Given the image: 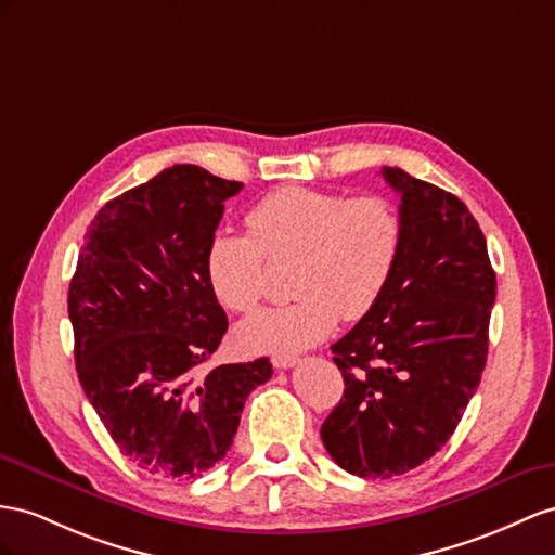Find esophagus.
<instances>
[{
    "mask_svg": "<svg viewBox=\"0 0 555 555\" xmlns=\"http://www.w3.org/2000/svg\"><path fill=\"white\" fill-rule=\"evenodd\" d=\"M297 357H288V353H279V357H274L272 359V363H274V367H281V371H286V367H293V365H297Z\"/></svg>",
    "mask_w": 555,
    "mask_h": 555,
    "instance_id": "esophagus-1",
    "label": "esophagus"
}]
</instances>
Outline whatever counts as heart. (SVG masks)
Returning a JSON list of instances; mask_svg holds the SVG:
<instances>
[{"label": "heart", "mask_w": 555, "mask_h": 555, "mask_svg": "<svg viewBox=\"0 0 555 555\" xmlns=\"http://www.w3.org/2000/svg\"><path fill=\"white\" fill-rule=\"evenodd\" d=\"M246 227L248 234L218 232L206 248V279L224 307L253 311L264 293V255H297V300L238 325V347L255 353L300 351L331 335L339 314L363 319L385 295L403 244L401 212L389 198L297 184L253 204Z\"/></svg>", "instance_id": "obj_1"}]
</instances>
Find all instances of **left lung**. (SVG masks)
Returning <instances> with one entry per match:
<instances>
[{"instance_id": "left-lung-1", "label": "left lung", "mask_w": 555, "mask_h": 555, "mask_svg": "<svg viewBox=\"0 0 555 555\" xmlns=\"http://www.w3.org/2000/svg\"><path fill=\"white\" fill-rule=\"evenodd\" d=\"M403 244L379 302L331 347L345 393L321 426L345 472L391 478L448 443L480 385L496 295L486 236L457 196L385 166Z\"/></svg>"}]
</instances>
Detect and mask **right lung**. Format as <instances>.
Segmentation results:
<instances>
[{
	"label": "right lung",
	"mask_w": 555,
	"mask_h": 555,
	"mask_svg": "<svg viewBox=\"0 0 555 555\" xmlns=\"http://www.w3.org/2000/svg\"><path fill=\"white\" fill-rule=\"evenodd\" d=\"M244 184L176 164L112 198L91 220L69 283L81 389L140 468L196 478L232 448L269 359L204 363L227 333L206 279L224 202Z\"/></svg>",
	"instance_id": "1"
}]
</instances>
